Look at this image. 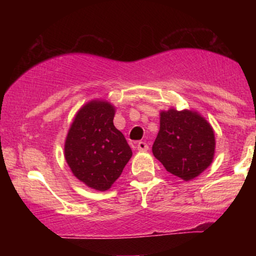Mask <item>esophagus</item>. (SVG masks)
Masks as SVG:
<instances>
[{"label": "esophagus", "instance_id": "1", "mask_svg": "<svg viewBox=\"0 0 256 256\" xmlns=\"http://www.w3.org/2000/svg\"><path fill=\"white\" fill-rule=\"evenodd\" d=\"M137 149L140 152H146L149 149L148 143H146V142H143V140H140V142L137 143Z\"/></svg>", "mask_w": 256, "mask_h": 256}]
</instances>
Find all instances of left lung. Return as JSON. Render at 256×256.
<instances>
[{
    "label": "left lung",
    "instance_id": "1",
    "mask_svg": "<svg viewBox=\"0 0 256 256\" xmlns=\"http://www.w3.org/2000/svg\"><path fill=\"white\" fill-rule=\"evenodd\" d=\"M160 131L152 154L167 172L190 180L212 164L214 132L201 116L192 110L161 112Z\"/></svg>",
    "mask_w": 256,
    "mask_h": 256
}]
</instances>
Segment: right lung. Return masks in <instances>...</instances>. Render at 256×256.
Returning <instances> with one entry per match:
<instances>
[{
    "label": "right lung",
    "mask_w": 256,
    "mask_h": 256,
    "mask_svg": "<svg viewBox=\"0 0 256 256\" xmlns=\"http://www.w3.org/2000/svg\"><path fill=\"white\" fill-rule=\"evenodd\" d=\"M113 118L114 107L108 102H89L76 116L64 143V158L73 174L100 192L110 189L132 156Z\"/></svg>",
    "instance_id": "right-lung-1"
}]
</instances>
